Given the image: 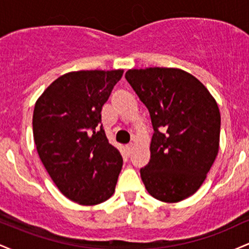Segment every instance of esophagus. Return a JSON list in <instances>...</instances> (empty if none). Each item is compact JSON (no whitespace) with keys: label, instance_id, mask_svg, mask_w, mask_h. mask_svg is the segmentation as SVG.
<instances>
[{"label":"esophagus","instance_id":"obj_1","mask_svg":"<svg viewBox=\"0 0 249 249\" xmlns=\"http://www.w3.org/2000/svg\"><path fill=\"white\" fill-rule=\"evenodd\" d=\"M125 148H126V152L130 154L131 152H132V148H133V144L132 142H130V144H127L126 146H125Z\"/></svg>","mask_w":249,"mask_h":249}]
</instances>
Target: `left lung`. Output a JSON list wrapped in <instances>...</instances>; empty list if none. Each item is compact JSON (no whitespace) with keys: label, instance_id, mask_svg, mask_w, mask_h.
Returning a JSON list of instances; mask_svg holds the SVG:
<instances>
[{"label":"left lung","instance_id":"left-lung-1","mask_svg":"<svg viewBox=\"0 0 249 249\" xmlns=\"http://www.w3.org/2000/svg\"><path fill=\"white\" fill-rule=\"evenodd\" d=\"M154 133L141 177L153 198L178 202L199 190L219 152L220 111L199 79L176 68L126 71Z\"/></svg>","mask_w":249,"mask_h":249}]
</instances>
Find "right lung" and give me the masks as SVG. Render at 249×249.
<instances>
[{
	"mask_svg": "<svg viewBox=\"0 0 249 249\" xmlns=\"http://www.w3.org/2000/svg\"><path fill=\"white\" fill-rule=\"evenodd\" d=\"M124 70H81L53 81L37 99L34 141L63 196L92 206L112 196L123 158L107 138L102 108Z\"/></svg>",
	"mask_w": 249,
	"mask_h": 249,
	"instance_id": "right-lung-1",
	"label": "right lung"
}]
</instances>
